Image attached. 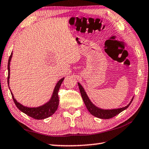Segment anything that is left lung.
Masks as SVG:
<instances>
[{
  "label": "left lung",
  "mask_w": 149,
  "mask_h": 149,
  "mask_svg": "<svg viewBox=\"0 0 149 149\" xmlns=\"http://www.w3.org/2000/svg\"><path fill=\"white\" fill-rule=\"evenodd\" d=\"M78 83L79 88L80 92L81 94V97L83 98V100L84 101V103L86 106L87 109L88 110L91 115L99 118L101 119H109L115 116L116 115H118L119 113H121L123 111L126 109L129 106V105L131 104L132 100H133V97L132 98L130 102L127 104V106L125 107H121V108H117V109H101L99 107H97L95 105L92 103V102L90 100L89 97H88V95L86 94V91H85L83 87L81 86V84L79 83Z\"/></svg>",
  "instance_id": "obj_1"
}]
</instances>
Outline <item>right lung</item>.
Segmentation results:
<instances>
[{
    "label": "right lung",
    "instance_id": "obj_1",
    "mask_svg": "<svg viewBox=\"0 0 149 149\" xmlns=\"http://www.w3.org/2000/svg\"><path fill=\"white\" fill-rule=\"evenodd\" d=\"M13 56V52H11L10 56L8 60V83L9 90V77H10V62L11 59ZM65 77H63L61 79L57 84H56V86L54 89L52 95L50 98V100L48 102L44 104L43 105H42L36 107H29L27 106H24L20 103H19L18 101L15 99L13 94L11 92L10 90L12 98L13 99L15 105L17 106L18 109L20 110L22 112L26 114L27 115L29 116L32 118L36 119V120H42L48 118V117L52 116L54 113L57 109L59 105V97H58V91L59 90V88L61 86V84L63 83V80H64Z\"/></svg>",
    "mask_w": 149,
    "mask_h": 149
}]
</instances>
